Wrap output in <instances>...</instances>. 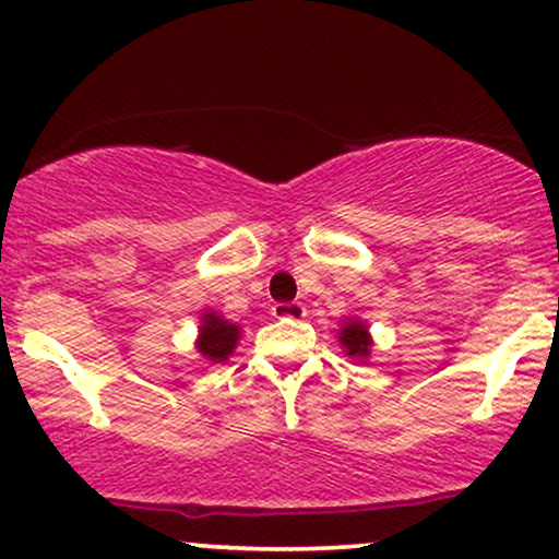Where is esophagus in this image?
<instances>
[{"instance_id":"esophagus-1","label":"esophagus","mask_w":559,"mask_h":559,"mask_svg":"<svg viewBox=\"0 0 559 559\" xmlns=\"http://www.w3.org/2000/svg\"><path fill=\"white\" fill-rule=\"evenodd\" d=\"M305 305L301 301H278V305H273V316L275 318H284V320H299L305 318Z\"/></svg>"}]
</instances>
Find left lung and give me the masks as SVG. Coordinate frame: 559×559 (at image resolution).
Here are the masks:
<instances>
[{
  "instance_id": "left-lung-1",
  "label": "left lung",
  "mask_w": 559,
  "mask_h": 559,
  "mask_svg": "<svg viewBox=\"0 0 559 559\" xmlns=\"http://www.w3.org/2000/svg\"><path fill=\"white\" fill-rule=\"evenodd\" d=\"M346 346V355L349 357H368L370 352V338H368V329L362 323H346L342 331V338H338Z\"/></svg>"
}]
</instances>
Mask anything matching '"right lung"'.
Returning a JSON list of instances; mask_svg holds the SVG:
<instances>
[{"mask_svg":"<svg viewBox=\"0 0 559 559\" xmlns=\"http://www.w3.org/2000/svg\"><path fill=\"white\" fill-rule=\"evenodd\" d=\"M236 342H239V325L228 323V320L213 316L202 318V329H199V352H202L207 360L223 362L234 352Z\"/></svg>","mask_w":559,"mask_h":559,"instance_id":"add662e5","label":"right lung"}]
</instances>
